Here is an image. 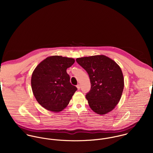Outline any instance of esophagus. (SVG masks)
<instances>
[{
    "instance_id": "34e87169",
    "label": "esophagus",
    "mask_w": 153,
    "mask_h": 153,
    "mask_svg": "<svg viewBox=\"0 0 153 153\" xmlns=\"http://www.w3.org/2000/svg\"><path fill=\"white\" fill-rule=\"evenodd\" d=\"M76 87L78 88V89H80V88H81V87H80V85H79V84H78V85H76Z\"/></svg>"
}]
</instances>
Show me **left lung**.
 I'll list each match as a JSON object with an SVG mask.
<instances>
[{
	"instance_id": "left-lung-1",
	"label": "left lung",
	"mask_w": 153,
	"mask_h": 153,
	"mask_svg": "<svg viewBox=\"0 0 153 153\" xmlns=\"http://www.w3.org/2000/svg\"><path fill=\"white\" fill-rule=\"evenodd\" d=\"M89 75L91 89L86 95L90 108L102 115L114 109L119 102L124 82L122 71L105 55H95L76 59Z\"/></svg>"
}]
</instances>
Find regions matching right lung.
<instances>
[{
	"instance_id": "add662e5",
	"label": "right lung",
	"mask_w": 153,
	"mask_h": 153,
	"mask_svg": "<svg viewBox=\"0 0 153 153\" xmlns=\"http://www.w3.org/2000/svg\"><path fill=\"white\" fill-rule=\"evenodd\" d=\"M75 62L73 58L52 56L42 61L33 71L31 86L38 103L45 109L55 112L68 105L77 88L70 82L68 68Z\"/></svg>"
}]
</instances>
